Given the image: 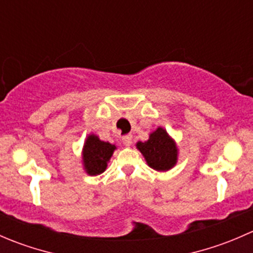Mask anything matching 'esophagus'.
I'll return each mask as SVG.
<instances>
[{"label": "esophagus", "mask_w": 253, "mask_h": 253, "mask_svg": "<svg viewBox=\"0 0 253 253\" xmlns=\"http://www.w3.org/2000/svg\"><path fill=\"white\" fill-rule=\"evenodd\" d=\"M122 143H124L126 147H129L132 144V136L131 134H126V136L122 137Z\"/></svg>", "instance_id": "esophagus-1"}]
</instances>
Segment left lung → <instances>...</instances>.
I'll use <instances>...</instances> for the list:
<instances>
[{"instance_id":"left-lung-1","label":"left lung","mask_w":253,"mask_h":253,"mask_svg":"<svg viewBox=\"0 0 253 253\" xmlns=\"http://www.w3.org/2000/svg\"><path fill=\"white\" fill-rule=\"evenodd\" d=\"M136 148L142 153L148 167L155 171H169L177 164L178 147L163 127L153 131L145 142H137Z\"/></svg>"}]
</instances>
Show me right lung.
Returning a JSON list of instances; mask_svg holds the SVG:
<instances>
[{"mask_svg": "<svg viewBox=\"0 0 253 253\" xmlns=\"http://www.w3.org/2000/svg\"><path fill=\"white\" fill-rule=\"evenodd\" d=\"M116 149L115 144L101 141L96 134L89 133L82 149V165L85 174L89 176L103 174Z\"/></svg>", "mask_w": 253, "mask_h": 253, "instance_id": "right-lung-1", "label": "right lung"}]
</instances>
